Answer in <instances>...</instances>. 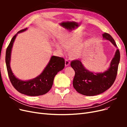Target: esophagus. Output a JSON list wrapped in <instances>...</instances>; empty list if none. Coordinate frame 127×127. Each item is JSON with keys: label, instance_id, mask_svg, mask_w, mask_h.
Here are the masks:
<instances>
[{"label": "esophagus", "instance_id": "1", "mask_svg": "<svg viewBox=\"0 0 127 127\" xmlns=\"http://www.w3.org/2000/svg\"><path fill=\"white\" fill-rule=\"evenodd\" d=\"M69 64H70V61H69L67 59L65 60V66H66V67L68 66Z\"/></svg>", "mask_w": 127, "mask_h": 127}]
</instances>
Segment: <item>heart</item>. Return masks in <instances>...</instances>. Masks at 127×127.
<instances>
[{"label": "heart", "instance_id": "obj_1", "mask_svg": "<svg viewBox=\"0 0 127 127\" xmlns=\"http://www.w3.org/2000/svg\"><path fill=\"white\" fill-rule=\"evenodd\" d=\"M82 37V34L77 32L65 34L60 37V43L58 42L56 43V48L61 52H64L65 49L68 50L72 49L71 54L73 57H79L82 55L85 45L83 41L78 43Z\"/></svg>", "mask_w": 127, "mask_h": 127}]
</instances>
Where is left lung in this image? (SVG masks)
Wrapping results in <instances>:
<instances>
[{
    "label": "left lung",
    "instance_id": "left-lung-1",
    "mask_svg": "<svg viewBox=\"0 0 127 127\" xmlns=\"http://www.w3.org/2000/svg\"><path fill=\"white\" fill-rule=\"evenodd\" d=\"M104 40H109L117 48L114 40L109 34H102ZM120 55L117 49L111 60L110 66L104 72H94L88 70L84 66L81 60H74L71 63L75 75L73 86L78 93L86 96H94L104 92L113 85L116 78Z\"/></svg>",
    "mask_w": 127,
    "mask_h": 127
}]
</instances>
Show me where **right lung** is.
Listing matches in <instances>:
<instances>
[{"instance_id": "obj_1", "label": "right lung", "mask_w": 127, "mask_h": 127, "mask_svg": "<svg viewBox=\"0 0 127 127\" xmlns=\"http://www.w3.org/2000/svg\"><path fill=\"white\" fill-rule=\"evenodd\" d=\"M27 30L28 28L22 30L15 34L6 49L5 61L7 72L10 82L20 93L31 96L42 95L50 90L55 76L64 67V60L63 58L52 56L43 71L35 78L27 80H23L17 78L13 74L10 66L11 50L17 34Z\"/></svg>"}]
</instances>
